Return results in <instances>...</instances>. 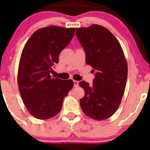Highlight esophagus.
I'll list each match as a JSON object with an SVG mask.
<instances>
[{"mask_svg":"<svg viewBox=\"0 0 150 150\" xmlns=\"http://www.w3.org/2000/svg\"><path fill=\"white\" fill-rule=\"evenodd\" d=\"M74 82V86L75 87H77L79 85V82L77 81H73Z\"/></svg>","mask_w":150,"mask_h":150,"instance_id":"34e87169","label":"esophagus"}]
</instances>
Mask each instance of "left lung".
<instances>
[{"mask_svg":"<svg viewBox=\"0 0 150 150\" xmlns=\"http://www.w3.org/2000/svg\"><path fill=\"white\" fill-rule=\"evenodd\" d=\"M76 35L85 50L86 63L96 71L91 85L79 83L85 90L81 107L94 120H106L118 109L124 93L128 65L124 52L115 37L102 26L77 28Z\"/></svg>","mask_w":150,"mask_h":150,"instance_id":"1","label":"left lung"}]
</instances>
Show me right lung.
Here are the masks:
<instances>
[{
  "instance_id": "add662e5",
  "label": "right lung",
  "mask_w": 150,
  "mask_h": 150,
  "mask_svg": "<svg viewBox=\"0 0 150 150\" xmlns=\"http://www.w3.org/2000/svg\"><path fill=\"white\" fill-rule=\"evenodd\" d=\"M75 28L50 26L37 30L22 52L18 66V89L24 105L33 116L48 120L61 110L64 98L74 86L50 75L59 63L60 52L71 42Z\"/></svg>"
}]
</instances>
